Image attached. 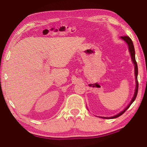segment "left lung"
<instances>
[{
    "label": "left lung",
    "mask_w": 147,
    "mask_h": 147,
    "mask_svg": "<svg viewBox=\"0 0 147 147\" xmlns=\"http://www.w3.org/2000/svg\"><path fill=\"white\" fill-rule=\"evenodd\" d=\"M121 38L123 39L124 41H125L126 43H127L128 45V49H129V51H130V54H131V59H132V61L134 62V65H135V75H136V91H135V93H134V95L133 96V98L131 99V100L130 102V103L129 104V105L126 107V108L124 109L123 111H121V113H119L117 115H116L113 117H102L104 119H115L118 117L121 116V115L125 112V111L127 110V109L130 108V106H131V104L134 102V101L136 100V98L137 96V94H138V65H137V62L136 60V57H135V49H134V44L133 42L131 41V39L129 38L127 36H121Z\"/></svg>",
    "instance_id": "left-lung-1"
}]
</instances>
